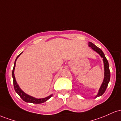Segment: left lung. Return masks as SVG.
Returning <instances> with one entry per match:
<instances>
[{"instance_id":"1","label":"left lung","mask_w":121,"mask_h":121,"mask_svg":"<svg viewBox=\"0 0 121 121\" xmlns=\"http://www.w3.org/2000/svg\"><path fill=\"white\" fill-rule=\"evenodd\" d=\"M88 43H89V47H91L94 51L97 52L101 56L102 58H103V62H104V79L102 83L101 86L100 87L99 89L98 93L97 95L95 97V98H97L102 95L105 92L106 90V88L108 87V84L109 83L110 79V72L108 62L103 51L99 47H98L94 44H93V43L89 42Z\"/></svg>"}]
</instances>
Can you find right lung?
I'll list each match as a JSON object with an SVG mask.
<instances>
[{"label": "right lung", "mask_w": 121, "mask_h": 121, "mask_svg": "<svg viewBox=\"0 0 121 121\" xmlns=\"http://www.w3.org/2000/svg\"><path fill=\"white\" fill-rule=\"evenodd\" d=\"M21 53V54H22ZM21 54H20L16 58L15 61L14 63V66H13V72H12V76H13V87H14V89L15 90L16 93H17L20 96V97L23 100L26 102H29V103H32V104H42L43 102H45L46 101H47V100L49 99L52 96V94L50 95L48 97L43 98H36L32 97V96L29 95L27 94L26 93H25L20 88L19 86L18 85V84L17 83V81L15 79V74H14V70L15 68V65H16V62H17V59L18 58V57L21 55Z\"/></svg>", "instance_id": "1"}]
</instances>
